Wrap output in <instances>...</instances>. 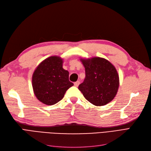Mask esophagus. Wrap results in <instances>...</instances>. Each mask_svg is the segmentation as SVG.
Returning a JSON list of instances; mask_svg holds the SVG:
<instances>
[{
    "instance_id": "obj_1",
    "label": "esophagus",
    "mask_w": 151,
    "mask_h": 151,
    "mask_svg": "<svg viewBox=\"0 0 151 151\" xmlns=\"http://www.w3.org/2000/svg\"><path fill=\"white\" fill-rule=\"evenodd\" d=\"M79 84H80V82L79 81H77V82H76V83H74V86L76 87H78Z\"/></svg>"
}]
</instances>
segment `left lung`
<instances>
[{
	"label": "left lung",
	"mask_w": 151,
	"mask_h": 151,
	"mask_svg": "<svg viewBox=\"0 0 151 151\" xmlns=\"http://www.w3.org/2000/svg\"><path fill=\"white\" fill-rule=\"evenodd\" d=\"M86 72V78L78 89L84 98L95 106L111 102L117 94L119 76L115 67L106 59L94 57L81 58Z\"/></svg>",
	"instance_id": "obj_1"
}]
</instances>
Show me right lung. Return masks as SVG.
Instances as JSON below:
<instances>
[{"mask_svg":"<svg viewBox=\"0 0 151 151\" xmlns=\"http://www.w3.org/2000/svg\"><path fill=\"white\" fill-rule=\"evenodd\" d=\"M63 58L51 56L36 67L32 76L33 92L40 102L47 105L57 103L74 84L68 80L69 72L63 68Z\"/></svg>","mask_w":151,"mask_h":151,"instance_id":"right-lung-1","label":"right lung"}]
</instances>
